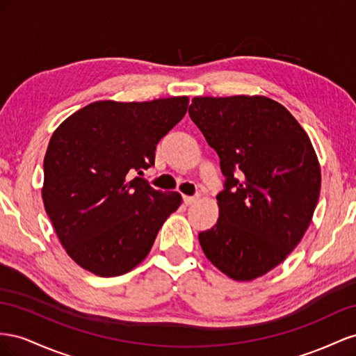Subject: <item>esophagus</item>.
<instances>
[{"instance_id": "34e87169", "label": "esophagus", "mask_w": 356, "mask_h": 356, "mask_svg": "<svg viewBox=\"0 0 356 356\" xmlns=\"http://www.w3.org/2000/svg\"><path fill=\"white\" fill-rule=\"evenodd\" d=\"M197 200H198V195H184V202L186 206H191V204H194V202H197Z\"/></svg>"}]
</instances>
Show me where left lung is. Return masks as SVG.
<instances>
[{
	"label": "left lung",
	"mask_w": 356,
	"mask_h": 356,
	"mask_svg": "<svg viewBox=\"0 0 356 356\" xmlns=\"http://www.w3.org/2000/svg\"><path fill=\"white\" fill-rule=\"evenodd\" d=\"M189 116L220 159L216 225L202 252L234 280H252L285 259L307 231L321 191L312 141L289 111L266 97H197Z\"/></svg>",
	"instance_id": "8db88e82"
}]
</instances>
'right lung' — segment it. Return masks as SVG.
<instances>
[{"label":"right lung","mask_w":356,"mask_h":356,"mask_svg":"<svg viewBox=\"0 0 356 356\" xmlns=\"http://www.w3.org/2000/svg\"><path fill=\"white\" fill-rule=\"evenodd\" d=\"M188 97L97 101L58 127L44 156L43 202L68 255L101 277L133 270L181 202L138 175L185 116Z\"/></svg>","instance_id":"right-lung-1"}]
</instances>
